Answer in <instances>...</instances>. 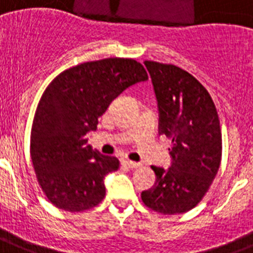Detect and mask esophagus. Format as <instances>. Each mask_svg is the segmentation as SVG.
I'll use <instances>...</instances> for the list:
<instances>
[{
  "label": "esophagus",
  "mask_w": 253,
  "mask_h": 253,
  "mask_svg": "<svg viewBox=\"0 0 253 253\" xmlns=\"http://www.w3.org/2000/svg\"><path fill=\"white\" fill-rule=\"evenodd\" d=\"M122 163L126 167H128V169H137V167H140V163L132 162V161H128V159H125Z\"/></svg>",
  "instance_id": "1"
}]
</instances>
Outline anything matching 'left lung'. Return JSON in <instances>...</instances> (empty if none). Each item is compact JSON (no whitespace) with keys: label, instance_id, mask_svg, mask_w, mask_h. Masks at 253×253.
<instances>
[{"label":"left lung","instance_id":"1","mask_svg":"<svg viewBox=\"0 0 253 253\" xmlns=\"http://www.w3.org/2000/svg\"><path fill=\"white\" fill-rule=\"evenodd\" d=\"M156 92L159 133L172 140L169 169L152 166L154 186L141 193L146 207L163 215L190 211L209 192L221 162L217 110L209 91L172 64L144 61Z\"/></svg>","mask_w":253,"mask_h":253}]
</instances>
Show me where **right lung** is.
Returning a JSON list of instances; mask_svg holds the SVG:
<instances>
[{
  "label": "right lung",
  "mask_w": 253,
  "mask_h": 253,
  "mask_svg": "<svg viewBox=\"0 0 253 253\" xmlns=\"http://www.w3.org/2000/svg\"><path fill=\"white\" fill-rule=\"evenodd\" d=\"M148 80L133 59L87 61L51 81L36 109L31 157L38 184L55 207L82 212L105 197L104 177L120 169L116 157L87 144L86 133L127 87Z\"/></svg>",
  "instance_id": "add662e5"
}]
</instances>
